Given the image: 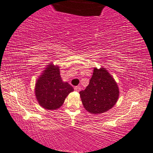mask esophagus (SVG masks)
Here are the masks:
<instances>
[{
    "label": "esophagus",
    "instance_id": "34e87169",
    "mask_svg": "<svg viewBox=\"0 0 153 153\" xmlns=\"http://www.w3.org/2000/svg\"><path fill=\"white\" fill-rule=\"evenodd\" d=\"M74 90L76 91H79L80 90H81V88H80L79 86H76V87H74Z\"/></svg>",
    "mask_w": 153,
    "mask_h": 153
}]
</instances>
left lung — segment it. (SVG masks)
I'll return each mask as SVG.
<instances>
[{
	"instance_id": "obj_1",
	"label": "left lung",
	"mask_w": 153,
	"mask_h": 153,
	"mask_svg": "<svg viewBox=\"0 0 153 153\" xmlns=\"http://www.w3.org/2000/svg\"><path fill=\"white\" fill-rule=\"evenodd\" d=\"M79 94L85 109L91 114H98L114 106L119 97V88L105 68H95L89 85Z\"/></svg>"
}]
</instances>
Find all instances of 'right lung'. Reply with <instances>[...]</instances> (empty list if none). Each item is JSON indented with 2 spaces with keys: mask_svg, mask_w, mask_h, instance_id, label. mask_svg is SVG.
Listing matches in <instances>:
<instances>
[{
  "mask_svg": "<svg viewBox=\"0 0 153 153\" xmlns=\"http://www.w3.org/2000/svg\"><path fill=\"white\" fill-rule=\"evenodd\" d=\"M74 89L67 82H63L59 67L51 63L47 65L37 80L35 93L38 103L44 109L55 110L64 102L65 98Z\"/></svg>",
  "mask_w": 153,
  "mask_h": 153,
  "instance_id": "obj_1",
  "label": "right lung"
}]
</instances>
